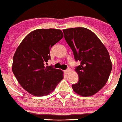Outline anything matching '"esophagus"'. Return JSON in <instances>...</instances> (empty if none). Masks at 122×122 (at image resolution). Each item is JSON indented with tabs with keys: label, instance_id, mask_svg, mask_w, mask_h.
<instances>
[{
	"label": "esophagus",
	"instance_id": "esophagus-1",
	"mask_svg": "<svg viewBox=\"0 0 122 122\" xmlns=\"http://www.w3.org/2000/svg\"><path fill=\"white\" fill-rule=\"evenodd\" d=\"M70 71H71V69H70L69 68H68L67 69H66V71H64V73H65V74H68Z\"/></svg>",
	"mask_w": 122,
	"mask_h": 122
}]
</instances>
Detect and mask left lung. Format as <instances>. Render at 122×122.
Masks as SVG:
<instances>
[{"mask_svg":"<svg viewBox=\"0 0 122 122\" xmlns=\"http://www.w3.org/2000/svg\"><path fill=\"white\" fill-rule=\"evenodd\" d=\"M62 31L75 60L81 62L75 69L79 80L72 85L73 90L81 96H93L105 85L112 71L107 50L90 29L75 27Z\"/></svg>","mask_w":122,"mask_h":122,"instance_id":"left-lung-1","label":"left lung"}]
</instances>
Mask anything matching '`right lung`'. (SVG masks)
Here are the masks:
<instances>
[{
    "mask_svg": "<svg viewBox=\"0 0 122 122\" xmlns=\"http://www.w3.org/2000/svg\"><path fill=\"white\" fill-rule=\"evenodd\" d=\"M63 37L60 29H39L24 37L13 56V72L23 88L35 96H46L63 79V72L46 66L51 46Z\"/></svg>",
    "mask_w": 122,
    "mask_h": 122,
    "instance_id": "1",
    "label": "right lung"
}]
</instances>
